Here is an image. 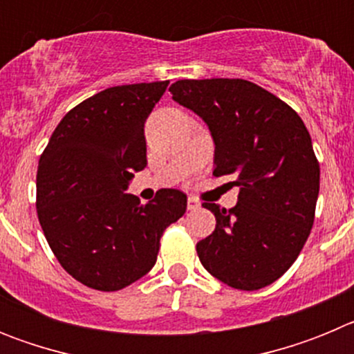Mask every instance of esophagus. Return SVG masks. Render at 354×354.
Listing matches in <instances>:
<instances>
[{"mask_svg":"<svg viewBox=\"0 0 354 354\" xmlns=\"http://www.w3.org/2000/svg\"><path fill=\"white\" fill-rule=\"evenodd\" d=\"M198 209H200L198 200L189 196V198H187V211H198Z\"/></svg>","mask_w":354,"mask_h":354,"instance_id":"1","label":"esophagus"}]
</instances>
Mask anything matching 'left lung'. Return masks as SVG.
Returning <instances> with one entry per match:
<instances>
[{
    "instance_id": "8db88e82",
    "label": "left lung",
    "mask_w": 354,
    "mask_h": 354,
    "mask_svg": "<svg viewBox=\"0 0 354 354\" xmlns=\"http://www.w3.org/2000/svg\"><path fill=\"white\" fill-rule=\"evenodd\" d=\"M171 99L207 124L216 177L239 187L232 209L204 202L216 228L196 243L205 270L241 290L270 286L298 259L314 225L319 162L299 115L246 80H180Z\"/></svg>"
}]
</instances>
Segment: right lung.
Returning <instances> with one entry per match:
<instances>
[{"label":"right lung","mask_w":354,"mask_h":354,"mask_svg":"<svg viewBox=\"0 0 354 354\" xmlns=\"http://www.w3.org/2000/svg\"><path fill=\"white\" fill-rule=\"evenodd\" d=\"M170 81L111 86L72 108L37 170V214L55 257L72 278L120 290L152 270L168 225L187 196L161 189L149 204L126 193L147 167V117Z\"/></svg>","instance_id":"add662e5"}]
</instances>
